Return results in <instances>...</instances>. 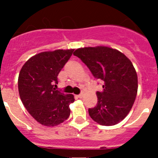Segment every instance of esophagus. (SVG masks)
<instances>
[{"mask_svg":"<svg viewBox=\"0 0 158 158\" xmlns=\"http://www.w3.org/2000/svg\"><path fill=\"white\" fill-rule=\"evenodd\" d=\"M82 96H83V94H79V95H77V97H78V98H81Z\"/></svg>","mask_w":158,"mask_h":158,"instance_id":"1","label":"esophagus"}]
</instances>
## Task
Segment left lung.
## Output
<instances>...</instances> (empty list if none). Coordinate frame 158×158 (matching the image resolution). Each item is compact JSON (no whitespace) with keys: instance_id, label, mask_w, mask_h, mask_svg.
Instances as JSON below:
<instances>
[{"instance_id":"8db88e82","label":"left lung","mask_w":158,"mask_h":158,"mask_svg":"<svg viewBox=\"0 0 158 158\" xmlns=\"http://www.w3.org/2000/svg\"><path fill=\"white\" fill-rule=\"evenodd\" d=\"M85 64L95 78L104 81L96 92L97 104L89 114L97 123L113 126L127 115L138 92V76L131 60L120 51L99 46L79 48L73 53Z\"/></svg>"}]
</instances>
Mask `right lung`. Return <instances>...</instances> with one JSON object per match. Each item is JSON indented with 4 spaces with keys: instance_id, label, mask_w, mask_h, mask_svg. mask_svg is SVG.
<instances>
[{
    "instance_id": "add662e5",
    "label": "right lung",
    "mask_w": 158,
    "mask_h": 158,
    "mask_svg": "<svg viewBox=\"0 0 158 158\" xmlns=\"http://www.w3.org/2000/svg\"><path fill=\"white\" fill-rule=\"evenodd\" d=\"M70 50L45 51L29 58L18 77L20 100L29 114L46 127H55L70 115L72 94L56 90L58 75L73 52Z\"/></svg>"
}]
</instances>
